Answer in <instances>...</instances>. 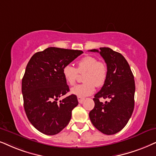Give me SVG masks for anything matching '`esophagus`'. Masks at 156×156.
Masks as SVG:
<instances>
[{
    "instance_id": "obj_1",
    "label": "esophagus",
    "mask_w": 156,
    "mask_h": 156,
    "mask_svg": "<svg viewBox=\"0 0 156 156\" xmlns=\"http://www.w3.org/2000/svg\"><path fill=\"white\" fill-rule=\"evenodd\" d=\"M85 98L83 97H80V96H78V102H79L80 104H82L83 101H84Z\"/></svg>"
}]
</instances>
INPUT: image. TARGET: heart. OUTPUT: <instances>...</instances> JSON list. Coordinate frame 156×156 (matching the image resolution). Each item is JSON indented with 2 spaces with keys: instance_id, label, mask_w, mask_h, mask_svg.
Wrapping results in <instances>:
<instances>
[{
  "instance_id": "1",
  "label": "heart",
  "mask_w": 156,
  "mask_h": 156,
  "mask_svg": "<svg viewBox=\"0 0 156 156\" xmlns=\"http://www.w3.org/2000/svg\"><path fill=\"white\" fill-rule=\"evenodd\" d=\"M78 73H84V83L77 85L70 90L73 95L84 97L90 96L95 91L96 86H103L107 78V66L102 61H98L93 56H86L77 62V68L71 65H66L62 68V75L67 83L73 86Z\"/></svg>"
}]
</instances>
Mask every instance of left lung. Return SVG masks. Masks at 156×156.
Wrapping results in <instances>:
<instances>
[{"label":"left lung","mask_w":156,"mask_h":156,"mask_svg":"<svg viewBox=\"0 0 156 156\" xmlns=\"http://www.w3.org/2000/svg\"><path fill=\"white\" fill-rule=\"evenodd\" d=\"M90 52H99L106 63L107 78L101 90L94 96V108L89 112L93 125L102 133L110 135L121 131L130 119L135 106V84L127 61L120 53L109 47ZM101 98H108L104 104Z\"/></svg>","instance_id":"obj_1"}]
</instances>
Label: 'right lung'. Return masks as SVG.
I'll use <instances>...</instances> for the list:
<instances>
[{
    "label": "right lung",
    "mask_w": 156,
    "mask_h": 156,
    "mask_svg": "<svg viewBox=\"0 0 156 156\" xmlns=\"http://www.w3.org/2000/svg\"><path fill=\"white\" fill-rule=\"evenodd\" d=\"M83 51L48 47L29 60L22 78L21 91L27 118L37 130L47 135L62 131L71 119L72 110L78 104L71 94L58 102L70 89L62 68Z\"/></svg>",
    "instance_id": "right-lung-1"
}]
</instances>
